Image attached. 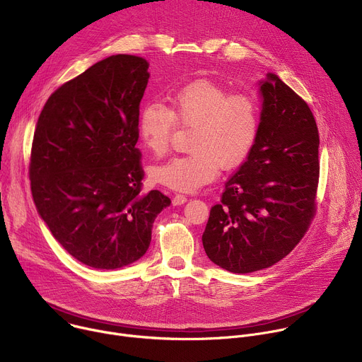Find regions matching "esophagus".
<instances>
[{
    "label": "esophagus",
    "instance_id": "esophagus-1",
    "mask_svg": "<svg viewBox=\"0 0 362 362\" xmlns=\"http://www.w3.org/2000/svg\"><path fill=\"white\" fill-rule=\"evenodd\" d=\"M187 202V196H185V194H176L175 197H173V200H172V203L175 204V206H180V204H183V203H186Z\"/></svg>",
    "mask_w": 362,
    "mask_h": 362
}]
</instances>
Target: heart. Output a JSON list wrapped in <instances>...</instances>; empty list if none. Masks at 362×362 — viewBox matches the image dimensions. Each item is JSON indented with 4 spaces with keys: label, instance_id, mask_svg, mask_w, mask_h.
<instances>
[{
    "label": "heart",
    "instance_id": "heart-1",
    "mask_svg": "<svg viewBox=\"0 0 362 362\" xmlns=\"http://www.w3.org/2000/svg\"><path fill=\"white\" fill-rule=\"evenodd\" d=\"M168 109L158 103L141 109L137 133L143 146L156 156L166 153L175 122L192 127L190 151L153 166L154 183L176 192H194L212 182L219 170L240 165L259 132V107L247 94H229L222 86L199 80L169 98Z\"/></svg>",
    "mask_w": 362,
    "mask_h": 362
}]
</instances>
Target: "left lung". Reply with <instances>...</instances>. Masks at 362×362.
<instances>
[{"instance_id": "left-lung-1", "label": "left lung", "mask_w": 362, "mask_h": 362, "mask_svg": "<svg viewBox=\"0 0 362 362\" xmlns=\"http://www.w3.org/2000/svg\"><path fill=\"white\" fill-rule=\"evenodd\" d=\"M261 119L246 162L225 183L202 236L209 259L233 274L269 268L302 239L315 214L318 127L276 74L257 83Z\"/></svg>"}]
</instances>
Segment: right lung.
<instances>
[{
    "instance_id": "1",
    "label": "right lung",
    "mask_w": 362,
    "mask_h": 362,
    "mask_svg": "<svg viewBox=\"0 0 362 362\" xmlns=\"http://www.w3.org/2000/svg\"><path fill=\"white\" fill-rule=\"evenodd\" d=\"M143 57L117 54L67 81L38 117L30 162L37 212L81 264L119 269L146 253L170 204L141 192L137 120L150 77Z\"/></svg>"
}]
</instances>
